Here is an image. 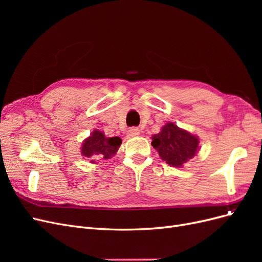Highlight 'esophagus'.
Listing matches in <instances>:
<instances>
[{
  "label": "esophagus",
  "instance_id": "1",
  "mask_svg": "<svg viewBox=\"0 0 262 262\" xmlns=\"http://www.w3.org/2000/svg\"><path fill=\"white\" fill-rule=\"evenodd\" d=\"M140 134V129L139 128H130L128 131V136L129 137H138Z\"/></svg>",
  "mask_w": 262,
  "mask_h": 262
}]
</instances>
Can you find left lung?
Instances as JSON below:
<instances>
[{
    "label": "left lung",
    "mask_w": 262,
    "mask_h": 262,
    "mask_svg": "<svg viewBox=\"0 0 262 262\" xmlns=\"http://www.w3.org/2000/svg\"><path fill=\"white\" fill-rule=\"evenodd\" d=\"M152 140V145L162 160L173 167H181L199 148V139L172 122L166 123Z\"/></svg>",
    "instance_id": "obj_1"
}]
</instances>
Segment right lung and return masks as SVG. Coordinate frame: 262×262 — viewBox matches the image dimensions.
I'll list each match as a JSON object with an SVG mask.
<instances>
[{
    "label": "right lung",
    "instance_id": "right-lung-1",
    "mask_svg": "<svg viewBox=\"0 0 262 262\" xmlns=\"http://www.w3.org/2000/svg\"><path fill=\"white\" fill-rule=\"evenodd\" d=\"M121 143L122 141L119 137L108 138L105 136L104 132L94 130L92 136L83 142L81 153L89 158L98 157L108 160L118 152ZM92 163H95V161H92Z\"/></svg>",
    "mask_w": 262,
    "mask_h": 262
}]
</instances>
